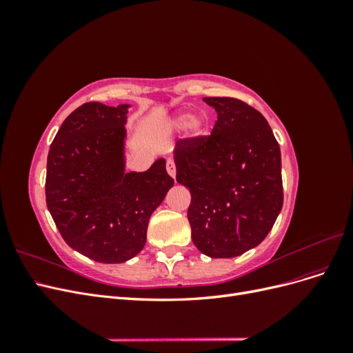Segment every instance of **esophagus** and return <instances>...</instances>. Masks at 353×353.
I'll return each instance as SVG.
<instances>
[{"label":"esophagus","mask_w":353,"mask_h":353,"mask_svg":"<svg viewBox=\"0 0 353 353\" xmlns=\"http://www.w3.org/2000/svg\"><path fill=\"white\" fill-rule=\"evenodd\" d=\"M166 169H168V174L175 179V175H176V168H175L174 159H168V160H166Z\"/></svg>","instance_id":"obj_1"}]
</instances>
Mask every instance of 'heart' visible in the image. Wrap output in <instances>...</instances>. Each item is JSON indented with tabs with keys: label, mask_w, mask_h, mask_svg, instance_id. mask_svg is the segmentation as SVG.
<instances>
[{
	"label": "heart",
	"mask_w": 353,
	"mask_h": 353,
	"mask_svg": "<svg viewBox=\"0 0 353 353\" xmlns=\"http://www.w3.org/2000/svg\"><path fill=\"white\" fill-rule=\"evenodd\" d=\"M169 126L174 131L185 128L187 135L191 140H199V138L205 137L209 130V117L205 113L191 114L188 110H181L172 116V119L169 121Z\"/></svg>",
	"instance_id": "heart-1"
}]
</instances>
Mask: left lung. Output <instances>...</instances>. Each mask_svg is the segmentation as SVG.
Wrapping results in <instances>:
<instances>
[{"mask_svg": "<svg viewBox=\"0 0 353 353\" xmlns=\"http://www.w3.org/2000/svg\"><path fill=\"white\" fill-rule=\"evenodd\" d=\"M209 137L179 140L176 181L190 190L191 239L209 258H236L268 236L283 208L281 153L265 117L241 100L206 97Z\"/></svg>", "mask_w": 353, "mask_h": 353, "instance_id": "obj_1", "label": "left lung"}]
</instances>
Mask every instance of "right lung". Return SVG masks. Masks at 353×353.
<instances>
[{
    "instance_id": "add662e5",
    "label": "right lung",
    "mask_w": 353,
    "mask_h": 353,
    "mask_svg": "<svg viewBox=\"0 0 353 353\" xmlns=\"http://www.w3.org/2000/svg\"><path fill=\"white\" fill-rule=\"evenodd\" d=\"M130 108L82 104L61 123L47 159V208L61 237L101 263L143 250L148 219L174 185L162 157L145 172L125 170Z\"/></svg>"
}]
</instances>
